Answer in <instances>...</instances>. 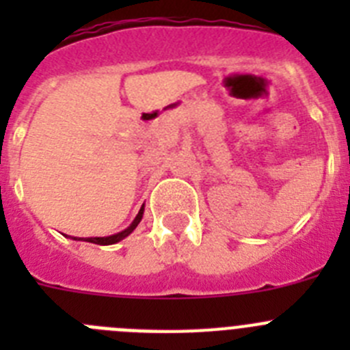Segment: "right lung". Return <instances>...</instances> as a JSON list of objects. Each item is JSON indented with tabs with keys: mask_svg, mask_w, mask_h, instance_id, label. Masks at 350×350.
I'll use <instances>...</instances> for the list:
<instances>
[{
	"mask_svg": "<svg viewBox=\"0 0 350 350\" xmlns=\"http://www.w3.org/2000/svg\"><path fill=\"white\" fill-rule=\"evenodd\" d=\"M142 217H144V206H142V208H140V212H138V215H137V217H135V221H133L131 224H129L124 231H120V233L110 234V237H94V238H77V237H73V240H85V242L98 243V245H112V243L120 242L122 238H126V237H128V234H131L133 230H135V228H137V226L140 224Z\"/></svg>",
	"mask_w": 350,
	"mask_h": 350,
	"instance_id": "right-lung-1",
	"label": "right lung"
}]
</instances>
